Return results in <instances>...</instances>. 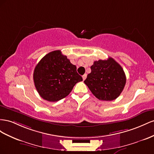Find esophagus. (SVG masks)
<instances>
[{
    "mask_svg": "<svg viewBox=\"0 0 154 154\" xmlns=\"http://www.w3.org/2000/svg\"><path fill=\"white\" fill-rule=\"evenodd\" d=\"M86 76H87V75H86V74L83 75H82V79H83V81H85V80L86 79Z\"/></svg>",
    "mask_w": 154,
    "mask_h": 154,
    "instance_id": "esophagus-1",
    "label": "esophagus"
}]
</instances>
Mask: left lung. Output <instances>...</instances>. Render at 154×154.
I'll return each instance as SVG.
<instances>
[{
  "mask_svg": "<svg viewBox=\"0 0 154 154\" xmlns=\"http://www.w3.org/2000/svg\"><path fill=\"white\" fill-rule=\"evenodd\" d=\"M84 82L97 98L102 100L117 99L123 90L126 78L121 65L112 57L95 61Z\"/></svg>",
  "mask_w": 154,
  "mask_h": 154,
  "instance_id": "obj_1",
  "label": "left lung"
}]
</instances>
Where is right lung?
I'll return each mask as SVG.
<instances>
[{
    "instance_id": "obj_1",
    "label": "right lung",
    "mask_w": 154,
    "mask_h": 154,
    "mask_svg": "<svg viewBox=\"0 0 154 154\" xmlns=\"http://www.w3.org/2000/svg\"><path fill=\"white\" fill-rule=\"evenodd\" d=\"M82 78L60 50L46 54L35 68L33 81L42 99L55 102L66 97Z\"/></svg>"
}]
</instances>
